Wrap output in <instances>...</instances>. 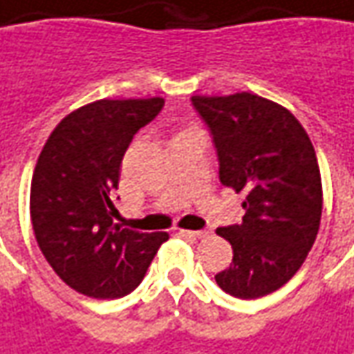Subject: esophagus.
<instances>
[{
  "label": "esophagus",
  "instance_id": "esophagus-1",
  "mask_svg": "<svg viewBox=\"0 0 354 354\" xmlns=\"http://www.w3.org/2000/svg\"><path fill=\"white\" fill-rule=\"evenodd\" d=\"M179 235L191 239H204L208 235V231H189V229H179Z\"/></svg>",
  "mask_w": 354,
  "mask_h": 354
}]
</instances>
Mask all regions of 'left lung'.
Masks as SVG:
<instances>
[{"label":"left lung","mask_w":354,"mask_h":354,"mask_svg":"<svg viewBox=\"0 0 354 354\" xmlns=\"http://www.w3.org/2000/svg\"><path fill=\"white\" fill-rule=\"evenodd\" d=\"M218 150L219 181L245 192L241 225L216 229L233 262L216 275L237 299L277 291L303 266L322 218V177L304 127L287 107L252 92L192 96Z\"/></svg>","instance_id":"left-lung-1"}]
</instances>
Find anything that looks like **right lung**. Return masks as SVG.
<instances>
[{
  "label": "right lung",
  "instance_id": "add662e5",
  "mask_svg": "<svg viewBox=\"0 0 354 354\" xmlns=\"http://www.w3.org/2000/svg\"><path fill=\"white\" fill-rule=\"evenodd\" d=\"M163 98L96 100L71 111L48 136L32 173L30 219L36 243L71 289L119 299L142 281L167 233L113 223L119 167L138 129Z\"/></svg>",
  "mask_w": 354,
  "mask_h": 354
}]
</instances>
